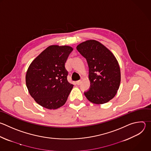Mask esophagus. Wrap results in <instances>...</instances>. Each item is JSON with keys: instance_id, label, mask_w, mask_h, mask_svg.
<instances>
[{"instance_id": "1", "label": "esophagus", "mask_w": 151, "mask_h": 151, "mask_svg": "<svg viewBox=\"0 0 151 151\" xmlns=\"http://www.w3.org/2000/svg\"><path fill=\"white\" fill-rule=\"evenodd\" d=\"M76 84L78 85H79L80 84H81V80H79V81H76Z\"/></svg>"}]
</instances>
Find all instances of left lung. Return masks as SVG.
<instances>
[{"instance_id": "obj_1", "label": "left lung", "mask_w": 151, "mask_h": 151, "mask_svg": "<svg viewBox=\"0 0 151 151\" xmlns=\"http://www.w3.org/2000/svg\"><path fill=\"white\" fill-rule=\"evenodd\" d=\"M76 48L86 59L89 67L88 91L84 92L91 103L109 102L119 88L121 75L119 63L113 54L99 42L91 40L79 44Z\"/></svg>"}]
</instances>
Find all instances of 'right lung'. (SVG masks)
Masks as SVG:
<instances>
[{
  "instance_id": "add662e5",
  "label": "right lung",
  "mask_w": 151,
  "mask_h": 151,
  "mask_svg": "<svg viewBox=\"0 0 151 151\" xmlns=\"http://www.w3.org/2000/svg\"><path fill=\"white\" fill-rule=\"evenodd\" d=\"M73 48L50 45L31 63L26 85L31 96L42 107L57 109L63 106L73 85L68 81L65 64Z\"/></svg>"
}]
</instances>
